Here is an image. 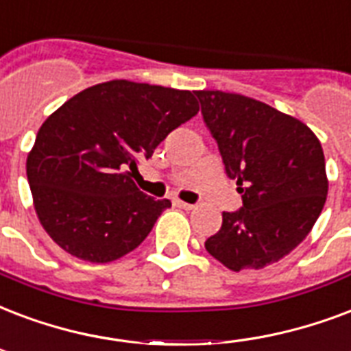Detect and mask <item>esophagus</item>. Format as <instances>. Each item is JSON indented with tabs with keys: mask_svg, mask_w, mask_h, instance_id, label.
Wrapping results in <instances>:
<instances>
[{
	"mask_svg": "<svg viewBox=\"0 0 351 351\" xmlns=\"http://www.w3.org/2000/svg\"><path fill=\"white\" fill-rule=\"evenodd\" d=\"M175 204L178 206V208H182V210H193L195 208L193 204H187V202H184V200H175Z\"/></svg>",
	"mask_w": 351,
	"mask_h": 351,
	"instance_id": "esophagus-1",
	"label": "esophagus"
}]
</instances>
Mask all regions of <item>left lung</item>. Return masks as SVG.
I'll return each instance as SVG.
<instances>
[{
    "instance_id": "8db88e82",
    "label": "left lung",
    "mask_w": 351,
    "mask_h": 351,
    "mask_svg": "<svg viewBox=\"0 0 351 351\" xmlns=\"http://www.w3.org/2000/svg\"><path fill=\"white\" fill-rule=\"evenodd\" d=\"M206 127L243 208L223 211L206 250L230 271L263 269L300 245L328 195L324 151L296 117L239 93L199 90Z\"/></svg>"
}]
</instances>
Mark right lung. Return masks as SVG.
<instances>
[{
    "label": "right lung",
    "instance_id": "obj_1",
    "mask_svg": "<svg viewBox=\"0 0 351 351\" xmlns=\"http://www.w3.org/2000/svg\"><path fill=\"white\" fill-rule=\"evenodd\" d=\"M197 112L189 90L130 80L86 88L53 112L27 156L34 210L51 239L92 263L140 247L171 202L134 184L138 158H151Z\"/></svg>",
    "mask_w": 351,
    "mask_h": 351
}]
</instances>
